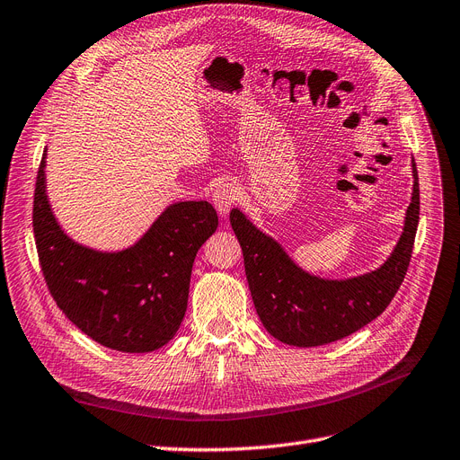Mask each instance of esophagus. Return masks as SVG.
<instances>
[{"instance_id":"1","label":"esophagus","mask_w":460,"mask_h":460,"mask_svg":"<svg viewBox=\"0 0 460 460\" xmlns=\"http://www.w3.org/2000/svg\"><path fill=\"white\" fill-rule=\"evenodd\" d=\"M237 198H240V189H237V185H234V182H225V185H220L213 192V204L220 215L226 217Z\"/></svg>"}]
</instances>
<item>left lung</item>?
<instances>
[{
    "mask_svg": "<svg viewBox=\"0 0 460 460\" xmlns=\"http://www.w3.org/2000/svg\"><path fill=\"white\" fill-rule=\"evenodd\" d=\"M413 192L398 243L379 268L347 279H326L302 270L271 235L240 209L230 225L243 251L251 296L264 328L287 345L317 347L351 336L379 317L410 266L419 225V177L411 160Z\"/></svg>",
    "mask_w": 460,
    "mask_h": 460,
    "instance_id": "left-lung-1",
    "label": "left lung"
}]
</instances>
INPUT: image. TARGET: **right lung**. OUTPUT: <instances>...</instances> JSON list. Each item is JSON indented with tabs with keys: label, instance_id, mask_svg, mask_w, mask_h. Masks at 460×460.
<instances>
[{
	"label": "right lung",
	"instance_id": "obj_1",
	"mask_svg": "<svg viewBox=\"0 0 460 460\" xmlns=\"http://www.w3.org/2000/svg\"><path fill=\"white\" fill-rule=\"evenodd\" d=\"M47 151L33 196V234L54 302L94 341L122 353H151L182 323L198 249L218 226L209 201H175L122 251H96L62 230L47 196Z\"/></svg>",
	"mask_w": 460,
	"mask_h": 460
}]
</instances>
